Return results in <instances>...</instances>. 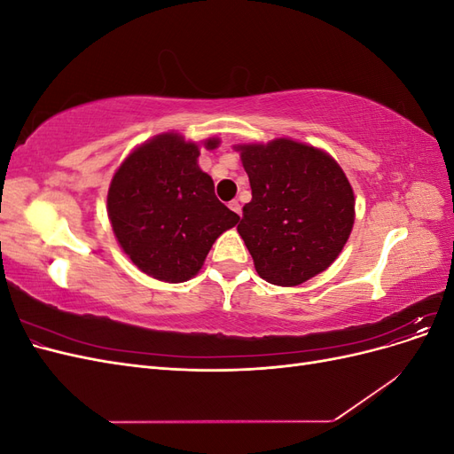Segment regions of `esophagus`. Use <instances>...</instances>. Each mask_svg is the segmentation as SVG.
Returning a JSON list of instances; mask_svg holds the SVG:
<instances>
[{
    "mask_svg": "<svg viewBox=\"0 0 454 454\" xmlns=\"http://www.w3.org/2000/svg\"><path fill=\"white\" fill-rule=\"evenodd\" d=\"M229 208H231V212H235L237 215L242 214V206H240L239 200H231V202H229Z\"/></svg>",
    "mask_w": 454,
    "mask_h": 454,
    "instance_id": "esophagus-1",
    "label": "esophagus"
}]
</instances>
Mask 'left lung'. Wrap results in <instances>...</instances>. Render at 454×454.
Returning <instances> with one entry per match:
<instances>
[{
	"instance_id": "1",
	"label": "left lung",
	"mask_w": 454,
	"mask_h": 454,
	"mask_svg": "<svg viewBox=\"0 0 454 454\" xmlns=\"http://www.w3.org/2000/svg\"><path fill=\"white\" fill-rule=\"evenodd\" d=\"M235 149L252 187L237 231L259 277L290 287L324 272L345 248L356 217L339 162L292 138Z\"/></svg>"
}]
</instances>
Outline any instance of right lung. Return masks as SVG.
Instances as JSON below:
<instances>
[{
	"label": "right lung",
	"mask_w": 454,
	"mask_h": 454,
	"mask_svg": "<svg viewBox=\"0 0 454 454\" xmlns=\"http://www.w3.org/2000/svg\"><path fill=\"white\" fill-rule=\"evenodd\" d=\"M200 144L215 149L219 138ZM199 155V144L162 132L132 149L109 184L107 217L121 250L160 282L193 278L217 237L240 219L217 200Z\"/></svg>",
	"instance_id": "right-lung-1"
}]
</instances>
